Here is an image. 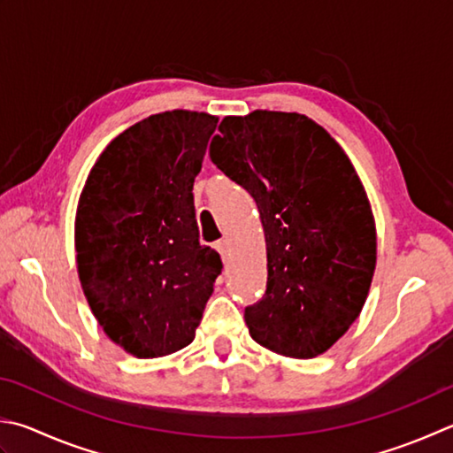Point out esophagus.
Segmentation results:
<instances>
[{"instance_id": "esophagus-1", "label": "esophagus", "mask_w": 453, "mask_h": 453, "mask_svg": "<svg viewBox=\"0 0 453 453\" xmlns=\"http://www.w3.org/2000/svg\"><path fill=\"white\" fill-rule=\"evenodd\" d=\"M217 250L220 252V256H223V260L226 262L228 260V241H219L217 242Z\"/></svg>"}]
</instances>
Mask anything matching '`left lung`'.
<instances>
[{"label": "left lung", "instance_id": "8db88e82", "mask_svg": "<svg viewBox=\"0 0 453 453\" xmlns=\"http://www.w3.org/2000/svg\"><path fill=\"white\" fill-rule=\"evenodd\" d=\"M211 159L258 204L268 281L244 310L256 343L311 359L359 318L377 268V226L361 177L311 118L254 110L226 116Z\"/></svg>", "mask_w": 453, "mask_h": 453}]
</instances>
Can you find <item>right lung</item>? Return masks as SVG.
<instances>
[{
  "instance_id": "right-lung-1",
  "label": "right lung",
  "mask_w": 453,
  "mask_h": 453,
  "mask_svg": "<svg viewBox=\"0 0 453 453\" xmlns=\"http://www.w3.org/2000/svg\"><path fill=\"white\" fill-rule=\"evenodd\" d=\"M219 118L167 110L108 143L82 187L74 250L106 335L138 359L195 339L223 262L199 242L193 183Z\"/></svg>"
}]
</instances>
